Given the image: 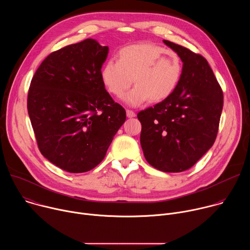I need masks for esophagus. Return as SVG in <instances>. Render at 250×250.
Wrapping results in <instances>:
<instances>
[{"mask_svg":"<svg viewBox=\"0 0 250 250\" xmlns=\"http://www.w3.org/2000/svg\"><path fill=\"white\" fill-rule=\"evenodd\" d=\"M126 117L127 118H134L135 117V113L131 110H126Z\"/></svg>","mask_w":250,"mask_h":250,"instance_id":"34e87169","label":"esophagus"}]
</instances>
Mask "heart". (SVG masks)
Wrapping results in <instances>:
<instances>
[{"label":"heart","mask_w":250,"mask_h":250,"mask_svg":"<svg viewBox=\"0 0 250 250\" xmlns=\"http://www.w3.org/2000/svg\"><path fill=\"white\" fill-rule=\"evenodd\" d=\"M182 61L177 53L159 45L138 43L123 47L118 61H106L101 78L108 91L117 98L125 95L130 105H139L148 99L158 103L169 98L176 90L182 76Z\"/></svg>","instance_id":"b5f03b06"}]
</instances>
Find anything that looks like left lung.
<instances>
[{"mask_svg": "<svg viewBox=\"0 0 250 250\" xmlns=\"http://www.w3.org/2000/svg\"><path fill=\"white\" fill-rule=\"evenodd\" d=\"M183 62L175 92L166 100L140 111V145L146 161L163 172L191 168L216 140L223 111V90L201 54L175 44Z\"/></svg>", "mask_w": 250, "mask_h": 250, "instance_id": "1", "label": "left lung"}]
</instances>
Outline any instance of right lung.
<instances>
[{"label":"right lung","instance_id":"obj_1","mask_svg":"<svg viewBox=\"0 0 250 250\" xmlns=\"http://www.w3.org/2000/svg\"><path fill=\"white\" fill-rule=\"evenodd\" d=\"M109 47L92 39L50 53L34 73L27 111L42 154L70 173L95 168L125 121L101 78Z\"/></svg>","mask_w":250,"mask_h":250}]
</instances>
